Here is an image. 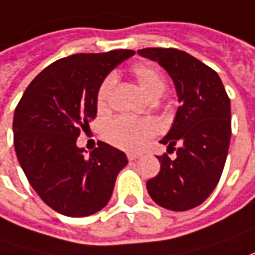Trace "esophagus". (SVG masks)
<instances>
[{
    "instance_id": "esophagus-1",
    "label": "esophagus",
    "mask_w": 255,
    "mask_h": 255,
    "mask_svg": "<svg viewBox=\"0 0 255 255\" xmlns=\"http://www.w3.org/2000/svg\"><path fill=\"white\" fill-rule=\"evenodd\" d=\"M139 156H141V155H139V154H134V152H128V154H127L128 161H136V159H138Z\"/></svg>"
}]
</instances>
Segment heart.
I'll return each mask as SVG.
<instances>
[{
    "instance_id": "b5f03b06",
    "label": "heart",
    "mask_w": 255,
    "mask_h": 255,
    "mask_svg": "<svg viewBox=\"0 0 255 255\" xmlns=\"http://www.w3.org/2000/svg\"><path fill=\"white\" fill-rule=\"evenodd\" d=\"M131 73L136 80L139 89L149 100H158L166 89V79L159 67L151 63H136L131 67ZM114 86V77L107 76L101 82L99 92H97V107L103 110L106 109L111 90ZM156 132L154 123L141 120L126 119V117H116L110 120L104 127L106 139L114 146H119L128 151L139 149L142 145L152 138Z\"/></svg>"
}]
</instances>
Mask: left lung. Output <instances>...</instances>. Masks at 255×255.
I'll list each match as a JSON object with an SVG mask.
<instances>
[{
    "label": "left lung",
    "instance_id": "left-lung-1",
    "mask_svg": "<svg viewBox=\"0 0 255 255\" xmlns=\"http://www.w3.org/2000/svg\"><path fill=\"white\" fill-rule=\"evenodd\" d=\"M138 53L168 72L180 103L161 139L176 158L158 156L161 171L146 182L148 193L165 209H193L210 196L222 176L232 136L230 99L215 70L183 50L146 48Z\"/></svg>",
    "mask_w": 255,
    "mask_h": 255
}]
</instances>
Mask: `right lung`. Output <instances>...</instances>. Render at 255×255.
Masks as SVG:
<instances>
[{
	"instance_id": "right-lung-1",
	"label": "right lung",
	"mask_w": 255,
	"mask_h": 255,
	"mask_svg": "<svg viewBox=\"0 0 255 255\" xmlns=\"http://www.w3.org/2000/svg\"><path fill=\"white\" fill-rule=\"evenodd\" d=\"M135 52L77 53L62 57L26 87L13 114V146L19 165L39 198L60 215L84 217L110 200L123 151L97 142L89 156L76 145L97 114L101 82Z\"/></svg>"
}]
</instances>
